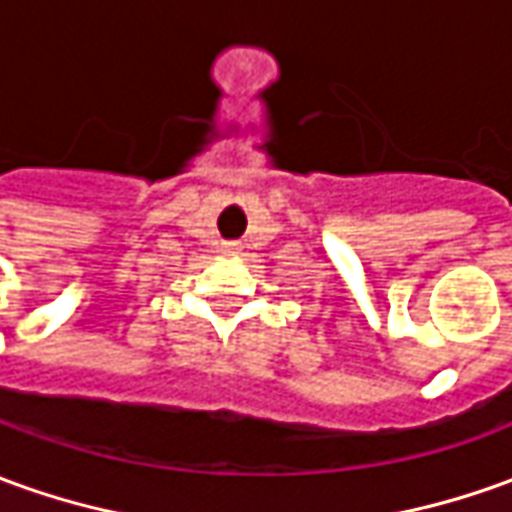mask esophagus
<instances>
[{"label": "esophagus", "mask_w": 512, "mask_h": 512, "mask_svg": "<svg viewBox=\"0 0 512 512\" xmlns=\"http://www.w3.org/2000/svg\"><path fill=\"white\" fill-rule=\"evenodd\" d=\"M225 253L234 256V253H239V245H236V242H225Z\"/></svg>", "instance_id": "obj_1"}]
</instances>
